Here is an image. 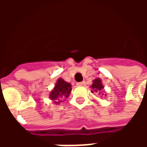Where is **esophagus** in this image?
I'll return each instance as SVG.
<instances>
[{"instance_id":"34e87169","label":"esophagus","mask_w":147,"mask_h":147,"mask_svg":"<svg viewBox=\"0 0 147 147\" xmlns=\"http://www.w3.org/2000/svg\"><path fill=\"white\" fill-rule=\"evenodd\" d=\"M77 85L78 86H83L86 85V82L85 81H83V82H80V83H77Z\"/></svg>"}]
</instances>
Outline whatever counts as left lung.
Returning <instances> with one entry per match:
<instances>
[{
    "instance_id": "obj_1",
    "label": "left lung",
    "mask_w": 147,
    "mask_h": 147,
    "mask_svg": "<svg viewBox=\"0 0 147 147\" xmlns=\"http://www.w3.org/2000/svg\"><path fill=\"white\" fill-rule=\"evenodd\" d=\"M91 92H96V93H99V94H100V93L102 91L103 88H104V86L102 85V80H100L99 78L98 79H95V80L93 81V84L91 85Z\"/></svg>"
}]
</instances>
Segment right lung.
<instances>
[{
    "label": "right lung",
    "mask_w": 147,
    "mask_h": 147,
    "mask_svg": "<svg viewBox=\"0 0 147 147\" xmlns=\"http://www.w3.org/2000/svg\"><path fill=\"white\" fill-rule=\"evenodd\" d=\"M71 90V85L69 83L65 82L61 78L58 79L54 88L52 90L49 94V98L53 100L55 104L61 102V99L67 98Z\"/></svg>",
    "instance_id": "add662e5"
}]
</instances>
